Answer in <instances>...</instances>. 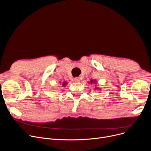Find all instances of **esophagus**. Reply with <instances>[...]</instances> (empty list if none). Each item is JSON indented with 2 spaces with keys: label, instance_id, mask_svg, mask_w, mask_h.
<instances>
[{
  "label": "esophagus",
  "instance_id": "obj_1",
  "mask_svg": "<svg viewBox=\"0 0 151 151\" xmlns=\"http://www.w3.org/2000/svg\"><path fill=\"white\" fill-rule=\"evenodd\" d=\"M81 81V78L79 77H76L74 78V82H79Z\"/></svg>",
  "mask_w": 151,
  "mask_h": 151
}]
</instances>
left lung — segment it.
Wrapping results in <instances>:
<instances>
[{
	"label": "left lung",
	"instance_id": "left-lung-1",
	"mask_svg": "<svg viewBox=\"0 0 151 151\" xmlns=\"http://www.w3.org/2000/svg\"><path fill=\"white\" fill-rule=\"evenodd\" d=\"M89 83H90V84H92V83L96 84V80H91L90 82H89ZM95 87H96V85H95ZM98 87H95V90H98Z\"/></svg>",
	"mask_w": 151,
	"mask_h": 151
}]
</instances>
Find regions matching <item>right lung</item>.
Masks as SVG:
<instances>
[{"instance_id": "1", "label": "right lung", "mask_w": 151, "mask_h": 151, "mask_svg": "<svg viewBox=\"0 0 151 151\" xmlns=\"http://www.w3.org/2000/svg\"><path fill=\"white\" fill-rule=\"evenodd\" d=\"M67 85V83L66 82H63V84H62V85H63V87H65V86Z\"/></svg>"}]
</instances>
